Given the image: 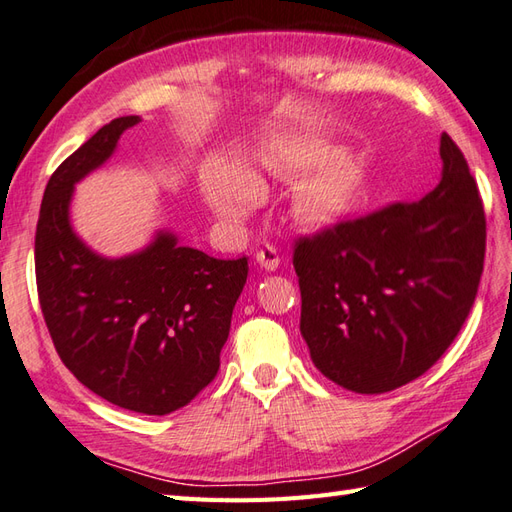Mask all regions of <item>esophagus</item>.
<instances>
[{
    "label": "esophagus",
    "mask_w": 512,
    "mask_h": 512,
    "mask_svg": "<svg viewBox=\"0 0 512 512\" xmlns=\"http://www.w3.org/2000/svg\"><path fill=\"white\" fill-rule=\"evenodd\" d=\"M256 263L263 267L265 271H276L280 267V258L276 254V249L267 245L265 249H260V252H256Z\"/></svg>",
    "instance_id": "1"
}]
</instances>
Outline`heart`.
Masks as SVG:
<instances>
[{"label":"heart","mask_w":512,"mask_h":512,"mask_svg":"<svg viewBox=\"0 0 512 512\" xmlns=\"http://www.w3.org/2000/svg\"><path fill=\"white\" fill-rule=\"evenodd\" d=\"M304 175L291 192V212L304 225H328L355 210L366 175L348 153L313 138H278L258 151L245 173L232 162L214 160L201 173V197L219 219L238 221L256 199L260 170L271 175Z\"/></svg>","instance_id":"1"}]
</instances>
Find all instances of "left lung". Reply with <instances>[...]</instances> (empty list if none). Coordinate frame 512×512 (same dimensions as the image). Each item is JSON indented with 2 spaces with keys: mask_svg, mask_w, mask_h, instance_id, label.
<instances>
[{
  "mask_svg": "<svg viewBox=\"0 0 512 512\" xmlns=\"http://www.w3.org/2000/svg\"><path fill=\"white\" fill-rule=\"evenodd\" d=\"M440 181L295 245L300 333L315 368L357 394L418 379L442 357L478 293L486 221L467 160L440 135Z\"/></svg>",
  "mask_w": 512,
  "mask_h": 512,
  "instance_id": "obj_1",
  "label": "left lung"
}]
</instances>
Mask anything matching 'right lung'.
I'll list each match as a JSON object with an SVG mask.
<instances>
[{
  "instance_id": "1",
  "label": "right lung",
  "mask_w": 512,
  "mask_h": 512,
  "mask_svg": "<svg viewBox=\"0 0 512 512\" xmlns=\"http://www.w3.org/2000/svg\"><path fill=\"white\" fill-rule=\"evenodd\" d=\"M140 116L111 120L54 170L43 192L34 267L61 361L124 410L164 416L217 377L247 258L219 260L157 230L142 249L102 256L76 234L74 188L105 166Z\"/></svg>"
}]
</instances>
